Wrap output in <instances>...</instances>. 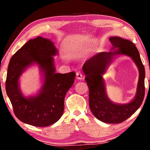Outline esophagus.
<instances>
[{
    "mask_svg": "<svg viewBox=\"0 0 150 150\" xmlns=\"http://www.w3.org/2000/svg\"><path fill=\"white\" fill-rule=\"evenodd\" d=\"M76 76H77V78L78 79H80V80H83V75H82V73L81 72H77L76 73Z\"/></svg>",
    "mask_w": 150,
    "mask_h": 150,
    "instance_id": "esophagus-1",
    "label": "esophagus"
}]
</instances>
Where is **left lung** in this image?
Segmentation results:
<instances>
[{
    "label": "left lung",
    "instance_id": "1",
    "mask_svg": "<svg viewBox=\"0 0 150 150\" xmlns=\"http://www.w3.org/2000/svg\"><path fill=\"white\" fill-rule=\"evenodd\" d=\"M109 40L112 45V50H116L109 52H100L94 55L85 63L83 71L86 75L85 81L89 89L88 101L93 115L103 122L118 124L130 117L143 102L145 95V69L138 50L133 42L116 36L110 37ZM119 54L130 57L139 70L135 97L130 103L122 105L114 103L108 98L102 77L113 57Z\"/></svg>",
    "mask_w": 150,
    "mask_h": 150
}]
</instances>
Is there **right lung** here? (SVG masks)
Segmentation results:
<instances>
[{
    "mask_svg": "<svg viewBox=\"0 0 150 150\" xmlns=\"http://www.w3.org/2000/svg\"><path fill=\"white\" fill-rule=\"evenodd\" d=\"M57 48L49 39L38 36L30 40L10 60L6 91L15 116L30 125L45 127L59 120L64 110V98L74 83L75 73H55L54 55ZM36 63L42 73L44 83L39 94L26 98L19 87V79L29 66Z\"/></svg>",
    "mask_w": 150,
    "mask_h": 150,
    "instance_id": "add662e5",
    "label": "right lung"
}]
</instances>
